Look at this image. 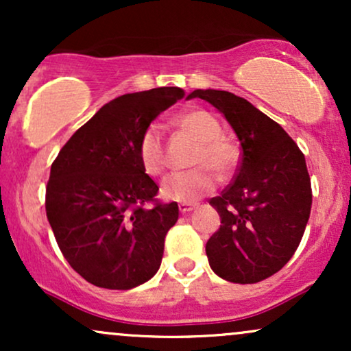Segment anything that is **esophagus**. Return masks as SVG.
<instances>
[{
  "mask_svg": "<svg viewBox=\"0 0 351 351\" xmlns=\"http://www.w3.org/2000/svg\"><path fill=\"white\" fill-rule=\"evenodd\" d=\"M178 208L181 213H188V211H191V209H195L196 204L195 203H180Z\"/></svg>",
  "mask_w": 351,
  "mask_h": 351,
  "instance_id": "34e87169",
  "label": "esophagus"
}]
</instances>
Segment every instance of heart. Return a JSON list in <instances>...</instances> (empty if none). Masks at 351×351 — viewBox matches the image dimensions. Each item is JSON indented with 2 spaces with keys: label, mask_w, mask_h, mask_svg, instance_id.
<instances>
[{
  "label": "heart",
  "mask_w": 351,
  "mask_h": 351,
  "mask_svg": "<svg viewBox=\"0 0 351 351\" xmlns=\"http://www.w3.org/2000/svg\"><path fill=\"white\" fill-rule=\"evenodd\" d=\"M180 130L198 140L193 153V170L173 173L162 183L163 198L191 203L216 186V175H226L237 162L236 145L223 135V127L215 115L203 108H189L176 119ZM140 165L150 176L163 175L168 167V152L163 130L160 125L152 123L143 130L138 140Z\"/></svg>",
  "instance_id": "b5f03b06"
}]
</instances>
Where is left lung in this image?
<instances>
[{
	"instance_id": "left-lung-1",
	"label": "left lung",
	"mask_w": 351,
	"mask_h": 351,
	"mask_svg": "<svg viewBox=\"0 0 351 351\" xmlns=\"http://www.w3.org/2000/svg\"><path fill=\"white\" fill-rule=\"evenodd\" d=\"M221 112L241 142L228 188L209 199L221 217L208 239L211 269L234 284H256L279 272L299 247L312 208L305 156L279 123L226 90H195Z\"/></svg>"
}]
</instances>
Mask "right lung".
Here are the masks:
<instances>
[{
  "instance_id": "add662e5",
  "label": "right lung",
  "mask_w": 351,
  "mask_h": 351,
  "mask_svg": "<svg viewBox=\"0 0 351 351\" xmlns=\"http://www.w3.org/2000/svg\"><path fill=\"white\" fill-rule=\"evenodd\" d=\"M184 97L180 87L120 95L84 123L52 162L46 215L75 272L102 289L127 291L152 279L178 204L156 199L158 184L140 165L138 140Z\"/></svg>"
}]
</instances>
